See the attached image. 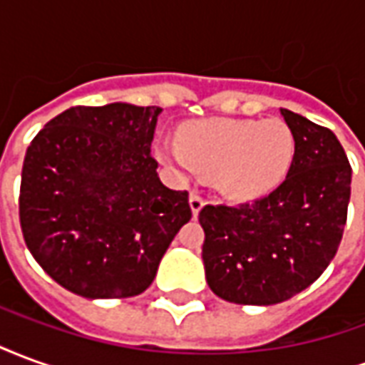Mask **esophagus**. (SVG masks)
Returning <instances> with one entry per match:
<instances>
[{
  "label": "esophagus",
  "mask_w": 365,
  "mask_h": 365,
  "mask_svg": "<svg viewBox=\"0 0 365 365\" xmlns=\"http://www.w3.org/2000/svg\"><path fill=\"white\" fill-rule=\"evenodd\" d=\"M190 205H191V211H193V217H197V213L201 211V207L205 205V199L201 197L199 193H195V191H191Z\"/></svg>",
  "instance_id": "34e87169"
}]
</instances>
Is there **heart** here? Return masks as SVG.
I'll return each instance as SVG.
<instances>
[{
  "mask_svg": "<svg viewBox=\"0 0 365 365\" xmlns=\"http://www.w3.org/2000/svg\"><path fill=\"white\" fill-rule=\"evenodd\" d=\"M160 160L183 175L215 178L232 199H252L275 190L295 158V136L282 119H209L193 123L180 143H164Z\"/></svg>",
  "mask_w": 365,
  "mask_h": 365,
  "instance_id": "b5f03b06",
  "label": "heart"
}]
</instances>
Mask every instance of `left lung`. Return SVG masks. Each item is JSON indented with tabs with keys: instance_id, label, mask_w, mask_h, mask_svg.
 I'll return each instance as SVG.
<instances>
[{
	"instance_id": "obj_1",
	"label": "left lung",
	"mask_w": 365,
	"mask_h": 365,
	"mask_svg": "<svg viewBox=\"0 0 365 365\" xmlns=\"http://www.w3.org/2000/svg\"><path fill=\"white\" fill-rule=\"evenodd\" d=\"M295 136L287 178L264 197L205 205L203 264L215 295L238 305H275L307 289L336 256L352 168L334 133L282 109Z\"/></svg>"
}]
</instances>
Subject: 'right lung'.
Returning <instances> with one entry per match:
<instances>
[{"label": "right lung", "mask_w": 365, "mask_h": 365, "mask_svg": "<svg viewBox=\"0 0 365 365\" xmlns=\"http://www.w3.org/2000/svg\"><path fill=\"white\" fill-rule=\"evenodd\" d=\"M160 111L76 105L29 144L19 191L23 238L41 268L76 295L143 293L191 219L187 191L160 182L150 156Z\"/></svg>", "instance_id": "add662e5"}]
</instances>
